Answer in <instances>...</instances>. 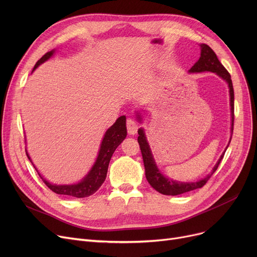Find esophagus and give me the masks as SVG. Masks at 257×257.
I'll list each match as a JSON object with an SVG mask.
<instances>
[{"instance_id":"1","label":"esophagus","mask_w":257,"mask_h":257,"mask_svg":"<svg viewBox=\"0 0 257 257\" xmlns=\"http://www.w3.org/2000/svg\"><path fill=\"white\" fill-rule=\"evenodd\" d=\"M126 127H127V131L129 134H136L139 129V125L137 121H134L131 118H128L126 120Z\"/></svg>"}]
</instances>
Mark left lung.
<instances>
[{
  "instance_id": "1",
  "label": "left lung",
  "mask_w": 257,
  "mask_h": 257,
  "mask_svg": "<svg viewBox=\"0 0 257 257\" xmlns=\"http://www.w3.org/2000/svg\"><path fill=\"white\" fill-rule=\"evenodd\" d=\"M201 49V56L199 60L192 66V69L190 70L191 73H200V72H212L219 75L221 78L226 80V82L228 83L229 86V92H230V106H231V116H232V127L231 130L233 131V118H234V91H233V85H232V81H231V76L228 73V71L225 69L224 65L220 62L218 59L215 53L213 50L205 45L202 44L200 45ZM139 138L138 142L141 148V152L143 155V160H144V166H145V171H146V178L148 182L150 183V185L156 190L158 193L163 194V195H169V196H177L181 195L183 193L191 192L194 190H197V188L203 187L209 178L211 177V175L217 171L221 160L224 157V154L221 156L219 159L218 164L214 166L212 172L208 174L207 176L204 179H201L197 182H178V181H173L172 179L166 178L163 174H161L156 165L155 161L153 159V156L151 154L149 145H148L146 138H145V133L142 129L139 130ZM231 141V140H230Z\"/></svg>"
}]
</instances>
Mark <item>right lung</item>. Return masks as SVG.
<instances>
[{"label":"right lung","instance_id":"obj_1","mask_svg":"<svg viewBox=\"0 0 257 257\" xmlns=\"http://www.w3.org/2000/svg\"><path fill=\"white\" fill-rule=\"evenodd\" d=\"M53 53H54V50L46 53L45 55L36 62L34 69H36L40 63L48 60L53 55ZM126 136H127L126 116L121 115L116 119L115 123L106 131L101 144L100 152L96 163H94L90 172L86 175V177L78 184H72V185L51 184L50 182H48L46 179H44L42 176H40V174L38 175L50 190L58 195L76 197V198L88 197L96 193L99 190V187L102 185V183L105 181L110 158L114 150L117 148V146L125 140ZM26 154L30 159L28 153L26 152Z\"/></svg>","mask_w":257,"mask_h":257}]
</instances>
